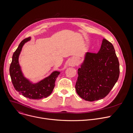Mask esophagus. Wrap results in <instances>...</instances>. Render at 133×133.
Returning <instances> with one entry per match:
<instances>
[{
  "instance_id": "34e87169",
  "label": "esophagus",
  "mask_w": 133,
  "mask_h": 133,
  "mask_svg": "<svg viewBox=\"0 0 133 133\" xmlns=\"http://www.w3.org/2000/svg\"><path fill=\"white\" fill-rule=\"evenodd\" d=\"M70 65H71V66H74V64H71Z\"/></svg>"
}]
</instances>
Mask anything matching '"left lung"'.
Wrapping results in <instances>:
<instances>
[{"label":"left lung","mask_w":133,"mask_h":133,"mask_svg":"<svg viewBox=\"0 0 133 133\" xmlns=\"http://www.w3.org/2000/svg\"><path fill=\"white\" fill-rule=\"evenodd\" d=\"M78 74L75 89L82 98L92 102L105 97L119 75V61L112 44L103 39L98 52H87Z\"/></svg>","instance_id":"obj_1"}]
</instances>
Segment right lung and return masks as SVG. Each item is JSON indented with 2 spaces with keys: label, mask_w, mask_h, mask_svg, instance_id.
I'll list each match as a JSON object with an SVG mask.
<instances>
[{
  "label": "right lung",
  "mask_w": 133,
  "mask_h": 133,
  "mask_svg": "<svg viewBox=\"0 0 133 133\" xmlns=\"http://www.w3.org/2000/svg\"><path fill=\"white\" fill-rule=\"evenodd\" d=\"M30 40V37H28L22 41L14 52L9 73L14 87L19 93L29 99H40L48 97L51 94L60 72L55 71L48 77L34 84L24 76L19 64L18 58L23 45Z\"/></svg>",
  "instance_id": "obj_1"
}]
</instances>
